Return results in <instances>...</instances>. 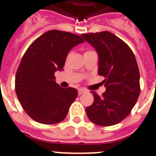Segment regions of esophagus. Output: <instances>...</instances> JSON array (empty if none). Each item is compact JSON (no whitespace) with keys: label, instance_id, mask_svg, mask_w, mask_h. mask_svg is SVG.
Segmentation results:
<instances>
[{"label":"esophagus","instance_id":"34e87169","mask_svg":"<svg viewBox=\"0 0 156 156\" xmlns=\"http://www.w3.org/2000/svg\"><path fill=\"white\" fill-rule=\"evenodd\" d=\"M85 92H86V90H82V89L78 90V94H79V95H81V94L85 93Z\"/></svg>","mask_w":156,"mask_h":156}]
</instances>
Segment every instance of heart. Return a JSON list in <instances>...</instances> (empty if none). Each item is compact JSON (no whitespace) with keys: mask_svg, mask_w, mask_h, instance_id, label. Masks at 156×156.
Listing matches in <instances>:
<instances>
[{"mask_svg":"<svg viewBox=\"0 0 156 156\" xmlns=\"http://www.w3.org/2000/svg\"><path fill=\"white\" fill-rule=\"evenodd\" d=\"M92 51H86V53H88V52H91Z\"/></svg>","mask_w":156,"mask_h":156,"instance_id":"obj_1","label":"heart"}]
</instances>
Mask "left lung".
Segmentation results:
<instances>
[{"mask_svg":"<svg viewBox=\"0 0 156 156\" xmlns=\"http://www.w3.org/2000/svg\"><path fill=\"white\" fill-rule=\"evenodd\" d=\"M99 55L100 76L106 90L99 95L91 91L94 102L86 108L89 120L101 126L120 123L129 115L140 93V71L132 50L109 31L81 35Z\"/></svg>","mask_w":156,"mask_h":156,"instance_id":"8db88e82","label":"left lung"}]
</instances>
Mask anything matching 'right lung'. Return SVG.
Instances as JSON below:
<instances>
[{"mask_svg": "<svg viewBox=\"0 0 156 156\" xmlns=\"http://www.w3.org/2000/svg\"><path fill=\"white\" fill-rule=\"evenodd\" d=\"M82 42L78 35L52 30L35 40L25 52L16 75L15 90L25 111L36 122L53 125L66 117L78 92L56 84L55 72L62 70L68 52Z\"/></svg>", "mask_w": 156, "mask_h": 156, "instance_id": "1", "label": "right lung"}]
</instances>
